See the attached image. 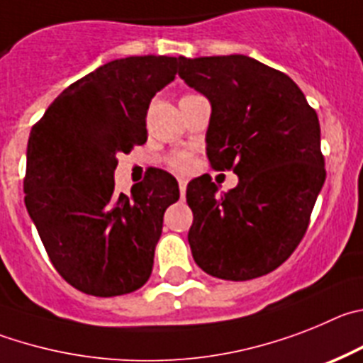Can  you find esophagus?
<instances>
[{
  "mask_svg": "<svg viewBox=\"0 0 363 363\" xmlns=\"http://www.w3.org/2000/svg\"><path fill=\"white\" fill-rule=\"evenodd\" d=\"M186 184H188V181H186L184 177H179V189H181V195H184Z\"/></svg>",
  "mask_w": 363,
  "mask_h": 363,
  "instance_id": "obj_1",
  "label": "esophagus"
}]
</instances>
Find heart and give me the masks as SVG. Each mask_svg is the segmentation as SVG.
<instances>
[{
  "instance_id": "obj_1",
  "label": "heart",
  "mask_w": 363,
  "mask_h": 363,
  "mask_svg": "<svg viewBox=\"0 0 363 363\" xmlns=\"http://www.w3.org/2000/svg\"><path fill=\"white\" fill-rule=\"evenodd\" d=\"M172 166L184 172V169L191 168V159H189L188 155H184V153H181V155H175V157L172 159Z\"/></svg>"
}]
</instances>
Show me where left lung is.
<instances>
[{
    "label": "left lung",
    "mask_w": 363,
    "mask_h": 363,
    "mask_svg": "<svg viewBox=\"0 0 363 363\" xmlns=\"http://www.w3.org/2000/svg\"><path fill=\"white\" fill-rule=\"evenodd\" d=\"M179 76L211 104V166L238 175L226 194L210 177L186 188L194 260L217 279L267 275L298 246L324 186L316 112L291 77L242 54L179 57Z\"/></svg>",
    "instance_id": "left-lung-1"
}]
</instances>
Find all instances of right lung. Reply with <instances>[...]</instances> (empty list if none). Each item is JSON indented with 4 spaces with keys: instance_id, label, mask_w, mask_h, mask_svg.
<instances>
[{
    "instance_id": "obj_1",
    "label": "right lung",
    "mask_w": 363,
    "mask_h": 363,
    "mask_svg": "<svg viewBox=\"0 0 363 363\" xmlns=\"http://www.w3.org/2000/svg\"><path fill=\"white\" fill-rule=\"evenodd\" d=\"M179 57L132 55L65 88L30 132L25 206L52 264L94 296L132 293L152 275L162 215L179 184L152 168L116 194L117 153L145 145L153 96L175 79Z\"/></svg>"
}]
</instances>
